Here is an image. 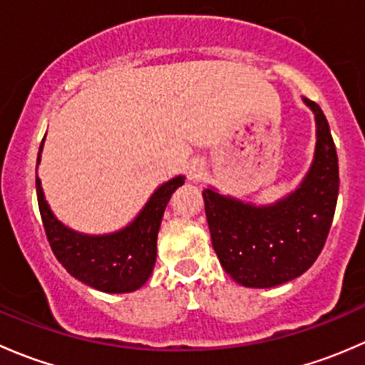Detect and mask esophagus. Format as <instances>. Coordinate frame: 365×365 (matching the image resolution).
<instances>
[{"mask_svg": "<svg viewBox=\"0 0 365 365\" xmlns=\"http://www.w3.org/2000/svg\"><path fill=\"white\" fill-rule=\"evenodd\" d=\"M203 175H205L203 164H201L200 160H194L189 168V180H192V182H200V180L203 178Z\"/></svg>", "mask_w": 365, "mask_h": 365, "instance_id": "1", "label": "esophagus"}]
</instances>
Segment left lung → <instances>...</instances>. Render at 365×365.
I'll return each instance as SVG.
<instances>
[{
	"label": "left lung",
	"mask_w": 365,
	"mask_h": 365,
	"mask_svg": "<svg viewBox=\"0 0 365 365\" xmlns=\"http://www.w3.org/2000/svg\"><path fill=\"white\" fill-rule=\"evenodd\" d=\"M316 153L300 189L256 208L203 190L213 251L224 270L247 288H272L304 274L322 252L339 194V164L329 121L316 102Z\"/></svg>",
	"instance_id": "8db88e82"
}]
</instances>
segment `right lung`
Masks as SVG:
<instances>
[{"mask_svg":"<svg viewBox=\"0 0 365 365\" xmlns=\"http://www.w3.org/2000/svg\"><path fill=\"white\" fill-rule=\"evenodd\" d=\"M43 145V141H42ZM42 145L38 150L42 152ZM183 176L169 180L146 203L138 219L118 233L86 237L65 227L43 200L36 176V200L47 242L56 259L72 277L106 293H128L141 288L152 275L157 257V235L171 194L183 185Z\"/></svg>","mask_w":365,"mask_h":365,"instance_id":"add662e5","label":"right lung"}]
</instances>
